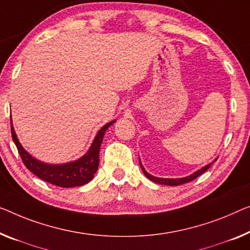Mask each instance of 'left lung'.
<instances>
[{"label":"left lung","mask_w":250,"mask_h":250,"mask_svg":"<svg viewBox=\"0 0 250 250\" xmlns=\"http://www.w3.org/2000/svg\"><path fill=\"white\" fill-rule=\"evenodd\" d=\"M212 164H208V165H207L206 167H202V168L197 170V172H195L194 174L189 175V176H186V177H183V178H159V177H155L152 176V175L148 174L146 172V169L144 168L143 165H141L140 163V166L141 168H143V172L144 174L146 175V176L149 178V180L155 182V183H158V184H163V185H169V186H176V185H182V184H185V183H188V182H191L193 180H195L196 177H199L200 175H202L204 172H207V170L210 168Z\"/></svg>","instance_id":"left-lung-1"}]
</instances>
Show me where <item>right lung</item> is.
Instances as JSON below:
<instances>
[{
	"instance_id": "obj_1",
	"label": "right lung",
	"mask_w": 250,
	"mask_h": 250,
	"mask_svg": "<svg viewBox=\"0 0 250 250\" xmlns=\"http://www.w3.org/2000/svg\"><path fill=\"white\" fill-rule=\"evenodd\" d=\"M113 122L114 121H111L102 126L93 141L89 150L83 157L78 161L62 164V165H48V164L37 161L31 155H29L19 143L12 124H11V135H12V139L18 148L22 162L30 172L42 178V181H46L53 185L61 186V188H75V186L88 183L98 170L100 147L103 141L104 133Z\"/></svg>"
}]
</instances>
